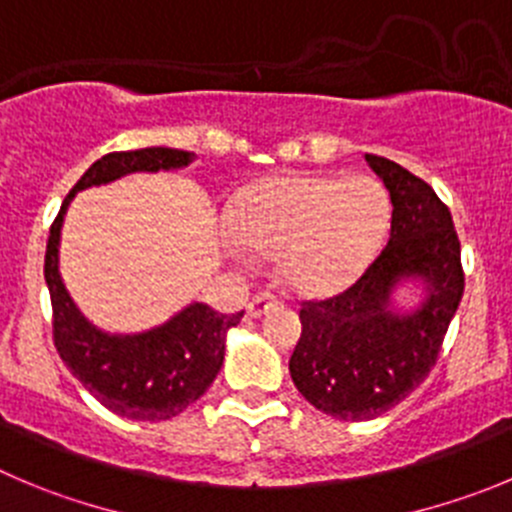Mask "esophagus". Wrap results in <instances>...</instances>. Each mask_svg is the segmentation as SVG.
Here are the masks:
<instances>
[{
    "label": "esophagus",
    "instance_id": "1",
    "mask_svg": "<svg viewBox=\"0 0 512 512\" xmlns=\"http://www.w3.org/2000/svg\"><path fill=\"white\" fill-rule=\"evenodd\" d=\"M275 303V295L270 293H257L255 298L247 303V321H255V318H260V315L267 313V308Z\"/></svg>",
    "mask_w": 512,
    "mask_h": 512
}]
</instances>
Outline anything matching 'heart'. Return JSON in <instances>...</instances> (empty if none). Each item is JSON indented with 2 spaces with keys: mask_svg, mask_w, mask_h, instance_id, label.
I'll use <instances>...</instances> for the list:
<instances>
[{
  "mask_svg": "<svg viewBox=\"0 0 512 512\" xmlns=\"http://www.w3.org/2000/svg\"><path fill=\"white\" fill-rule=\"evenodd\" d=\"M391 202L374 176L275 174L232 209L227 250L278 260L280 280L305 298L338 293L366 270L389 232Z\"/></svg>",
  "mask_w": 512,
  "mask_h": 512,
  "instance_id": "b5f03b06",
  "label": "heart"
}]
</instances>
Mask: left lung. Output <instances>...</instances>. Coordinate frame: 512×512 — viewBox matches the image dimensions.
Listing matches in <instances>:
<instances>
[{
  "label": "left lung",
  "instance_id": "8db88e82",
  "mask_svg": "<svg viewBox=\"0 0 512 512\" xmlns=\"http://www.w3.org/2000/svg\"><path fill=\"white\" fill-rule=\"evenodd\" d=\"M366 164L391 197L389 242L346 293L303 305L290 356L300 394L341 422L381 417L427 379L465 290L452 214L432 186L384 156ZM407 289L420 298L409 306Z\"/></svg>",
  "mask_w": 512,
  "mask_h": 512
}]
</instances>
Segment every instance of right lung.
<instances>
[{
    "instance_id": "right-lung-1",
    "label": "right lung",
    "mask_w": 512,
    "mask_h": 512,
    "mask_svg": "<svg viewBox=\"0 0 512 512\" xmlns=\"http://www.w3.org/2000/svg\"><path fill=\"white\" fill-rule=\"evenodd\" d=\"M197 156L169 146L118 151L95 161L73 186L50 227L45 283L52 300L55 348L75 379L113 414L136 422H164L191 407L217 379L227 331L242 313L222 315L189 303L169 321L138 333H108L83 315L60 275V232L75 194L113 184L128 174L186 169Z\"/></svg>"
}]
</instances>
